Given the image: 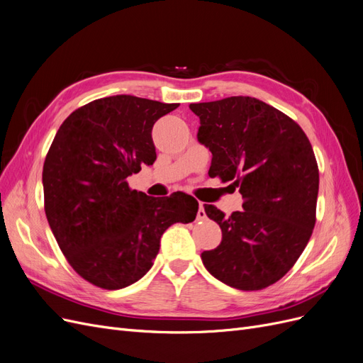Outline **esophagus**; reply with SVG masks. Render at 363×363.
Here are the masks:
<instances>
[{"mask_svg": "<svg viewBox=\"0 0 363 363\" xmlns=\"http://www.w3.org/2000/svg\"><path fill=\"white\" fill-rule=\"evenodd\" d=\"M197 220H205L206 218V213H205V208H203V203L201 202L199 203V209H197Z\"/></svg>", "mask_w": 363, "mask_h": 363, "instance_id": "obj_1", "label": "esophagus"}]
</instances>
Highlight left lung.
I'll use <instances>...</instances> for the list:
<instances>
[{
    "mask_svg": "<svg viewBox=\"0 0 363 363\" xmlns=\"http://www.w3.org/2000/svg\"><path fill=\"white\" fill-rule=\"evenodd\" d=\"M197 138L213 154L208 174L240 186L242 211L214 205L206 216L221 229L217 249L202 253L206 270L241 291L276 284L297 262L317 221L320 174L297 122L250 96L190 104Z\"/></svg>",
    "mask_w": 363,
    "mask_h": 363,
    "instance_id": "obj_1",
    "label": "left lung"
}]
</instances>
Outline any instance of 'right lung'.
<instances>
[{"mask_svg":"<svg viewBox=\"0 0 363 363\" xmlns=\"http://www.w3.org/2000/svg\"><path fill=\"white\" fill-rule=\"evenodd\" d=\"M178 107L108 96L77 108L58 128L43 162L45 214L65 258L91 285L137 282L154 264L164 230L196 218L193 196L149 197L126 181L154 164L152 128Z\"/></svg>","mask_w":363,"mask_h":363,"instance_id":"right-lung-1","label":"right lung"}]
</instances>
